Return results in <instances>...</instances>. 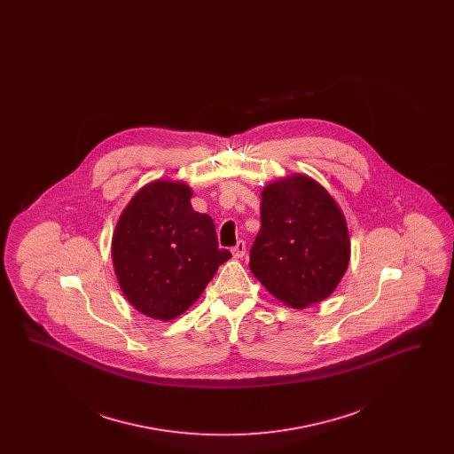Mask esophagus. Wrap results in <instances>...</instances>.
Here are the masks:
<instances>
[{
  "label": "esophagus",
  "instance_id": "esophagus-1",
  "mask_svg": "<svg viewBox=\"0 0 454 454\" xmlns=\"http://www.w3.org/2000/svg\"><path fill=\"white\" fill-rule=\"evenodd\" d=\"M245 252H247V247H245V241H241V239L231 248V254L235 259H241L245 255Z\"/></svg>",
  "mask_w": 454,
  "mask_h": 454
}]
</instances>
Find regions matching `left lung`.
Instances as JSON below:
<instances>
[{"label": "left lung", "instance_id": "obj_1", "mask_svg": "<svg viewBox=\"0 0 454 454\" xmlns=\"http://www.w3.org/2000/svg\"><path fill=\"white\" fill-rule=\"evenodd\" d=\"M250 270L293 308L324 301L344 278L350 243L346 219L320 184L294 175L262 192Z\"/></svg>", "mask_w": 454, "mask_h": 454}]
</instances>
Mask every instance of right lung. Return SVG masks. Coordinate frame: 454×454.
I'll return each mask as SVG.
<instances>
[{
	"instance_id": "obj_1",
	"label": "right lung",
	"mask_w": 454,
	"mask_h": 454,
	"mask_svg": "<svg viewBox=\"0 0 454 454\" xmlns=\"http://www.w3.org/2000/svg\"><path fill=\"white\" fill-rule=\"evenodd\" d=\"M192 191L158 180L132 197L115 226L112 259L130 304L156 320L182 315L231 257L215 221L195 213Z\"/></svg>"
}]
</instances>
